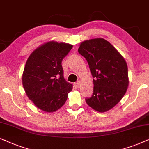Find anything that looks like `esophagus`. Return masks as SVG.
Masks as SVG:
<instances>
[{"label":"esophagus","instance_id":"esophagus-1","mask_svg":"<svg viewBox=\"0 0 149 149\" xmlns=\"http://www.w3.org/2000/svg\"><path fill=\"white\" fill-rule=\"evenodd\" d=\"M80 85H81V83H80V81H78V82H77L75 83V86H76V88H80Z\"/></svg>","mask_w":149,"mask_h":149}]
</instances>
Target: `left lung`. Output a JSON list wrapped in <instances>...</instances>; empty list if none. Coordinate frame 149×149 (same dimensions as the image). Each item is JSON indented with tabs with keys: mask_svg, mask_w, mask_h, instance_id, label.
<instances>
[{
	"mask_svg": "<svg viewBox=\"0 0 149 149\" xmlns=\"http://www.w3.org/2000/svg\"><path fill=\"white\" fill-rule=\"evenodd\" d=\"M78 52L86 59L93 79V93L86 104L97 112H105L116 106L129 86L127 65L110 42L103 38L82 41Z\"/></svg>",
	"mask_w": 149,
	"mask_h": 149,
	"instance_id": "left-lung-1",
	"label": "left lung"
}]
</instances>
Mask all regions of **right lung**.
<instances>
[{
    "label": "right lung",
    "instance_id": "obj_1",
    "mask_svg": "<svg viewBox=\"0 0 149 149\" xmlns=\"http://www.w3.org/2000/svg\"><path fill=\"white\" fill-rule=\"evenodd\" d=\"M73 45L51 41L35 49L26 63L22 84L30 100L40 110L53 112L61 108L73 85L63 76L61 63Z\"/></svg>",
    "mask_w": 149,
    "mask_h": 149
}]
</instances>
